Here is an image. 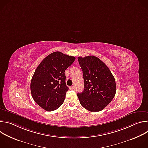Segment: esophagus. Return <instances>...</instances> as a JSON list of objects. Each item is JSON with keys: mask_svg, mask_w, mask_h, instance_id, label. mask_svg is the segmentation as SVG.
I'll use <instances>...</instances> for the list:
<instances>
[{"mask_svg": "<svg viewBox=\"0 0 148 148\" xmlns=\"http://www.w3.org/2000/svg\"><path fill=\"white\" fill-rule=\"evenodd\" d=\"M70 90H74L75 89V86H73L70 87Z\"/></svg>", "mask_w": 148, "mask_h": 148, "instance_id": "obj_1", "label": "esophagus"}]
</instances>
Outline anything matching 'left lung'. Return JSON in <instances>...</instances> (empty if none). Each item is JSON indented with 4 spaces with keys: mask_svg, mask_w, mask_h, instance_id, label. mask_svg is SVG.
<instances>
[{
    "mask_svg": "<svg viewBox=\"0 0 148 148\" xmlns=\"http://www.w3.org/2000/svg\"><path fill=\"white\" fill-rule=\"evenodd\" d=\"M82 70L84 89L77 95L82 106L91 112H99L110 103L116 93L114 77L98 57H78Z\"/></svg>",
    "mask_w": 148,
    "mask_h": 148,
    "instance_id": "8db88e82",
    "label": "left lung"
}]
</instances>
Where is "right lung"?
Instances as JSON below:
<instances>
[{
	"instance_id": "obj_1",
	"label": "right lung",
	"mask_w": 148,
	"mask_h": 148,
	"mask_svg": "<svg viewBox=\"0 0 148 148\" xmlns=\"http://www.w3.org/2000/svg\"><path fill=\"white\" fill-rule=\"evenodd\" d=\"M75 60L60 51L47 56L37 67L33 75L30 90L34 101L47 111L58 108L69 90L64 72Z\"/></svg>"
}]
</instances>
